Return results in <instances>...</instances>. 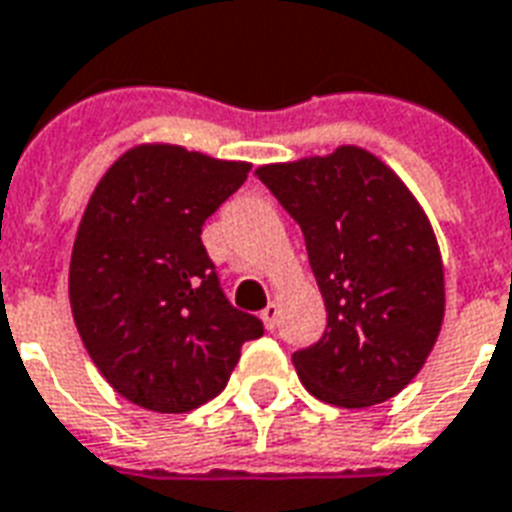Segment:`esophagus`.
<instances>
[{
    "label": "esophagus",
    "mask_w": 512,
    "mask_h": 512,
    "mask_svg": "<svg viewBox=\"0 0 512 512\" xmlns=\"http://www.w3.org/2000/svg\"><path fill=\"white\" fill-rule=\"evenodd\" d=\"M260 320H263V325H266L268 331H274L276 328V320H279V304L276 301H271V304L260 312Z\"/></svg>",
    "instance_id": "1"
}]
</instances>
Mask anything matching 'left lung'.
I'll return each mask as SVG.
<instances>
[{
	"instance_id": "left-lung-1",
	"label": "left lung",
	"mask_w": 512,
	"mask_h": 512,
	"mask_svg": "<svg viewBox=\"0 0 512 512\" xmlns=\"http://www.w3.org/2000/svg\"><path fill=\"white\" fill-rule=\"evenodd\" d=\"M255 176L304 230L328 312L323 339L293 352L304 388L344 410L393 399L423 369L445 317V268L418 198L361 146Z\"/></svg>"
}]
</instances>
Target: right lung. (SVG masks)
<instances>
[{"mask_svg":"<svg viewBox=\"0 0 512 512\" xmlns=\"http://www.w3.org/2000/svg\"><path fill=\"white\" fill-rule=\"evenodd\" d=\"M249 162L140 143L105 170L70 257V309L94 366L143 410L179 415L230 380L241 344L263 336L219 287L200 241Z\"/></svg>","mask_w":512,"mask_h":512,"instance_id":"obj_1","label":"right lung"}]
</instances>
